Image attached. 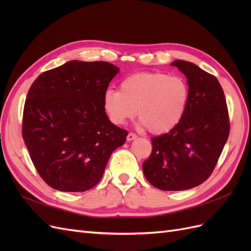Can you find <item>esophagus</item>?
Wrapping results in <instances>:
<instances>
[{"instance_id":"obj_1","label":"esophagus","mask_w":251,"mask_h":251,"mask_svg":"<svg viewBox=\"0 0 251 251\" xmlns=\"http://www.w3.org/2000/svg\"><path fill=\"white\" fill-rule=\"evenodd\" d=\"M137 138V135L136 134H134V133H132V132H130L127 134V136H126V139H127V141H132V140H134V139H136Z\"/></svg>"}]
</instances>
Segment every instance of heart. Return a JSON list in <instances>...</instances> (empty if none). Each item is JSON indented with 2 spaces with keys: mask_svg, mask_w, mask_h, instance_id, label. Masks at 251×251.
<instances>
[{
  "mask_svg": "<svg viewBox=\"0 0 251 251\" xmlns=\"http://www.w3.org/2000/svg\"><path fill=\"white\" fill-rule=\"evenodd\" d=\"M120 91L108 90L103 107L114 124L136 115L151 134L168 133L183 117L189 98L187 83L165 73L134 74L120 82Z\"/></svg>",
  "mask_w": 251,
  "mask_h": 251,
  "instance_id": "heart-1",
  "label": "heart"
}]
</instances>
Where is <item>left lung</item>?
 I'll return each mask as SVG.
<instances>
[{
  "mask_svg": "<svg viewBox=\"0 0 251 251\" xmlns=\"http://www.w3.org/2000/svg\"><path fill=\"white\" fill-rule=\"evenodd\" d=\"M172 66L187 78L188 103L173 130L151 138L153 150L142 169L155 187L184 191L200 185L214 172L228 139L230 123L216 76L185 60H175Z\"/></svg>",
  "mask_w": 251,
  "mask_h": 251,
  "instance_id": "obj_1",
  "label": "left lung"
}]
</instances>
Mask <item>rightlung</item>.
<instances>
[{"label": "right lung", "instance_id": "obj_1", "mask_svg": "<svg viewBox=\"0 0 251 251\" xmlns=\"http://www.w3.org/2000/svg\"><path fill=\"white\" fill-rule=\"evenodd\" d=\"M119 69L72 60L43 72L30 87L22 135L41 178L60 192H86L100 181L127 132L113 125L103 95Z\"/></svg>", "mask_w": 251, "mask_h": 251}]
</instances>
